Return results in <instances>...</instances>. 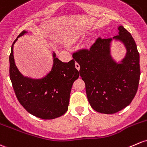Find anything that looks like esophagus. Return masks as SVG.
<instances>
[{"label":"esophagus","mask_w":147,"mask_h":147,"mask_svg":"<svg viewBox=\"0 0 147 147\" xmlns=\"http://www.w3.org/2000/svg\"><path fill=\"white\" fill-rule=\"evenodd\" d=\"M75 67H76V68L78 69V70H80V65H79V63H77V62H75Z\"/></svg>","instance_id":"obj_1"}]
</instances>
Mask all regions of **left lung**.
Returning a JSON list of instances; mask_svg holds the SVG:
<instances>
[{
    "label": "left lung",
    "mask_w": 147,
    "mask_h": 147,
    "mask_svg": "<svg viewBox=\"0 0 147 147\" xmlns=\"http://www.w3.org/2000/svg\"><path fill=\"white\" fill-rule=\"evenodd\" d=\"M118 29V36L98 38L89 49L72 55L80 66L88 101L94 111L101 113H115L129 105L140 82V54L135 40L123 26ZM113 40L120 41L126 49V55L118 63L110 53Z\"/></svg>",
    "instance_id": "8db88e82"
}]
</instances>
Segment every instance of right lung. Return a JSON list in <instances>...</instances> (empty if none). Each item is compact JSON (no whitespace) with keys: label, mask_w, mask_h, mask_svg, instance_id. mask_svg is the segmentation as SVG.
Listing matches in <instances>:
<instances>
[{"label":"right lung","mask_w":147,"mask_h":147,"mask_svg":"<svg viewBox=\"0 0 147 147\" xmlns=\"http://www.w3.org/2000/svg\"><path fill=\"white\" fill-rule=\"evenodd\" d=\"M28 33L24 30L17 37L11 47L10 78L18 101L27 112L44 120L63 115L68 109L71 89L80 74L75 60L63 63L53 52V63L50 72L40 79L24 76L15 63L13 47L18 38Z\"/></svg>","instance_id":"1"}]
</instances>
